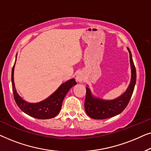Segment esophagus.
<instances>
[{
    "label": "esophagus",
    "mask_w": 151,
    "mask_h": 151,
    "mask_svg": "<svg viewBox=\"0 0 151 151\" xmlns=\"http://www.w3.org/2000/svg\"><path fill=\"white\" fill-rule=\"evenodd\" d=\"M76 80L78 82H82L84 80V76L82 72L78 73L76 76Z\"/></svg>",
    "instance_id": "34e87169"
}]
</instances>
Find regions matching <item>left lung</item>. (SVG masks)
Returning a JSON list of instances; mask_svg holds the SVG:
<instances>
[{
  "label": "left lung",
  "instance_id": "8db88e82",
  "mask_svg": "<svg viewBox=\"0 0 151 151\" xmlns=\"http://www.w3.org/2000/svg\"><path fill=\"white\" fill-rule=\"evenodd\" d=\"M130 64L131 68V79L127 89L122 95L114 100H104L96 98L92 94L91 89L86 87V98L84 109L88 116L93 119H104L119 114L124 110L133 95L136 83V70L134 65L132 54L129 48Z\"/></svg>",
  "mask_w": 151,
  "mask_h": 151
}]
</instances>
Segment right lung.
Listing matches in <instances>:
<instances>
[{
	"label": "right lung",
	"mask_w": 151,
	"mask_h": 151,
	"mask_svg": "<svg viewBox=\"0 0 151 151\" xmlns=\"http://www.w3.org/2000/svg\"><path fill=\"white\" fill-rule=\"evenodd\" d=\"M16 57L17 55L16 56ZM16 61L12 71V83L14 100L18 106L26 114L37 119H46L56 116L60 111L63 101L66 95L72 86L77 84L75 79L72 78L65 82V83L62 84L53 94L41 102L37 103L28 102L24 100L16 91L14 80V72Z\"/></svg>",
	"instance_id": "add662e5"
}]
</instances>
